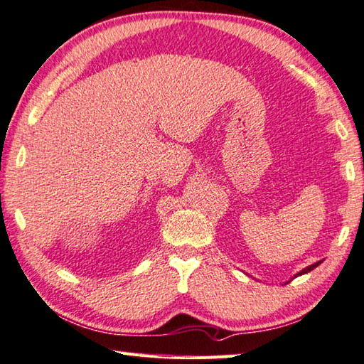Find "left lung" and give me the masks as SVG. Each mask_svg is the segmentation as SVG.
I'll list each match as a JSON object with an SVG mask.
<instances>
[{
    "label": "left lung",
    "instance_id": "left-lung-1",
    "mask_svg": "<svg viewBox=\"0 0 364 364\" xmlns=\"http://www.w3.org/2000/svg\"><path fill=\"white\" fill-rule=\"evenodd\" d=\"M321 262H322V261H318V262H314V264H311V265H308V267H306V269H303L301 272H299V273H296V275H295V277L305 275V273H308V272H311V270H314V269H316V267H317L318 264H321ZM295 277H294V278H295Z\"/></svg>",
    "mask_w": 364,
    "mask_h": 364
}]
</instances>
